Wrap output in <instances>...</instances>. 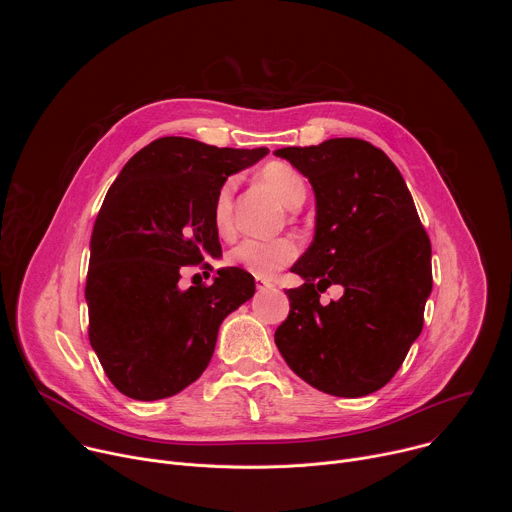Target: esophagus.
<instances>
[{"instance_id": "esophagus-1", "label": "esophagus", "mask_w": 512, "mask_h": 512, "mask_svg": "<svg viewBox=\"0 0 512 512\" xmlns=\"http://www.w3.org/2000/svg\"><path fill=\"white\" fill-rule=\"evenodd\" d=\"M275 285H273V281H269V279H263V277H257V289L259 291H265V289H273Z\"/></svg>"}]
</instances>
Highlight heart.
I'll return each instance as SVG.
<instances>
[{"label": "heart", "mask_w": 512, "mask_h": 512, "mask_svg": "<svg viewBox=\"0 0 512 512\" xmlns=\"http://www.w3.org/2000/svg\"><path fill=\"white\" fill-rule=\"evenodd\" d=\"M261 180L277 194V198L287 208H298L306 200V180L302 174L281 162H271L261 170ZM235 188L237 180L229 178L218 188L212 204V223L221 237H231L235 233ZM298 257V245L287 239H245L235 245L227 261L233 267H241L255 277L269 279L285 265Z\"/></svg>", "instance_id": "heart-1"}]
</instances>
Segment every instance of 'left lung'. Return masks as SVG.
Returning a JSON list of instances; mask_svg holds the SVG:
<instances>
[{
  "instance_id": "8db88e82",
  "label": "left lung",
  "mask_w": 512,
  "mask_h": 512,
  "mask_svg": "<svg viewBox=\"0 0 512 512\" xmlns=\"http://www.w3.org/2000/svg\"><path fill=\"white\" fill-rule=\"evenodd\" d=\"M316 196V231L291 271L289 316L275 344L289 369L336 397H364L399 371L423 328L431 243L397 166L373 143L334 137L273 152ZM342 284L330 305L319 294Z\"/></svg>"
}]
</instances>
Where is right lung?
<instances>
[{
  "mask_svg": "<svg viewBox=\"0 0 512 512\" xmlns=\"http://www.w3.org/2000/svg\"><path fill=\"white\" fill-rule=\"evenodd\" d=\"M267 154L162 137L111 184L91 235L85 298L91 346L119 393L158 401L186 389L208 367L223 320L253 298L245 269L223 267L210 285L186 289L180 271L223 255L214 196Z\"/></svg>",
  "mask_w": 512,
  "mask_h": 512,
  "instance_id": "right-lung-1",
  "label": "right lung"
}]
</instances>
